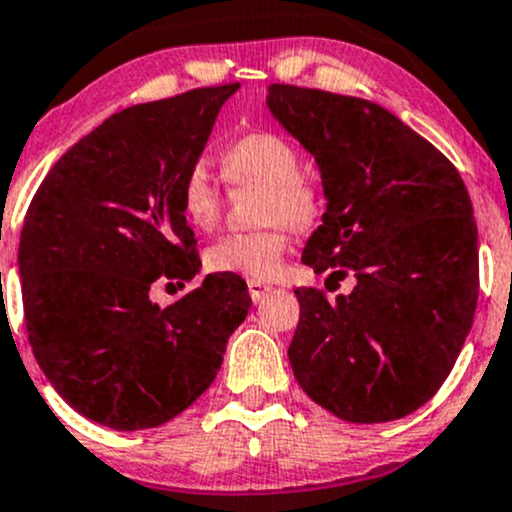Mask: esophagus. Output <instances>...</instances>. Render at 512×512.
I'll list each match as a JSON object with an SVG mask.
<instances>
[{"mask_svg": "<svg viewBox=\"0 0 512 512\" xmlns=\"http://www.w3.org/2000/svg\"><path fill=\"white\" fill-rule=\"evenodd\" d=\"M247 291H250L252 301L257 303V301L265 299L269 291H272V286L265 284V282H260V279H250V282H247Z\"/></svg>", "mask_w": 512, "mask_h": 512, "instance_id": "1", "label": "esophagus"}]
</instances>
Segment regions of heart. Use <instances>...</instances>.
<instances>
[{
	"label": "heart",
	"mask_w": 512,
	"mask_h": 512,
	"mask_svg": "<svg viewBox=\"0 0 512 512\" xmlns=\"http://www.w3.org/2000/svg\"><path fill=\"white\" fill-rule=\"evenodd\" d=\"M223 179L233 189L260 187L255 221L262 226L221 235L206 250L211 272L269 279L282 265L291 226L308 230L325 211V192L316 177L301 170V153L274 131H250L221 153ZM179 204L187 221L211 230L221 221L223 192L206 160H196L179 184Z\"/></svg>",
	"instance_id": "obj_1"
}]
</instances>
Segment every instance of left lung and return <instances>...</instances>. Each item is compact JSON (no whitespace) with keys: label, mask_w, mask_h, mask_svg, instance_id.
Here are the masks:
<instances>
[{"label":"left lung","mask_w":512,"mask_h":512,"mask_svg":"<svg viewBox=\"0 0 512 512\" xmlns=\"http://www.w3.org/2000/svg\"><path fill=\"white\" fill-rule=\"evenodd\" d=\"M267 106L316 157L328 209L301 260L352 294L296 289V381L347 423L418 411L445 384L474 323L479 233L457 167L367 99L269 84Z\"/></svg>","instance_id":"obj_1"}]
</instances>
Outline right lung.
I'll use <instances>...</instances> for the list:
<instances>
[{"instance_id": "add662e5", "label": "right lung", "mask_w": 512, "mask_h": 512, "mask_svg": "<svg viewBox=\"0 0 512 512\" xmlns=\"http://www.w3.org/2000/svg\"><path fill=\"white\" fill-rule=\"evenodd\" d=\"M238 87L119 111L55 162L26 211L19 274L33 357L106 428H157L192 406L247 316L238 274H209L167 308L150 301L153 282L184 286L199 272L179 184Z\"/></svg>"}]
</instances>
